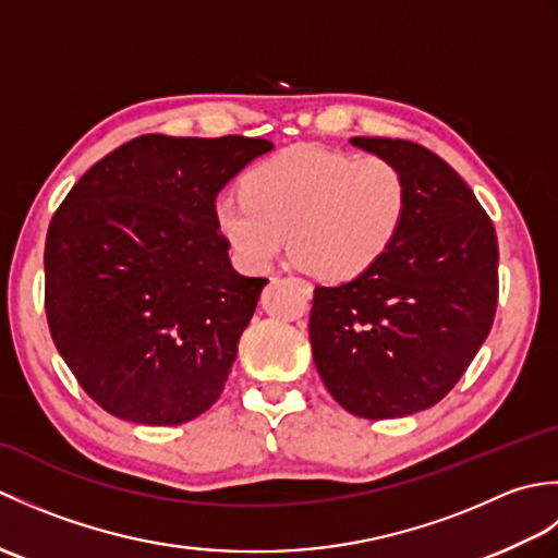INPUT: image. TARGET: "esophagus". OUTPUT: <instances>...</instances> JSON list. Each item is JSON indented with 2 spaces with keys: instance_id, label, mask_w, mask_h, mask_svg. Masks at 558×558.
<instances>
[{
  "instance_id": "1",
  "label": "esophagus",
  "mask_w": 558,
  "mask_h": 558,
  "mask_svg": "<svg viewBox=\"0 0 558 558\" xmlns=\"http://www.w3.org/2000/svg\"><path fill=\"white\" fill-rule=\"evenodd\" d=\"M298 282H300L302 290H304L306 294H312V286H310V282H304V280H298Z\"/></svg>"
}]
</instances>
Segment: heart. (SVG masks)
Here are the masks:
<instances>
[{
    "label": "heart",
    "mask_w": 558,
    "mask_h": 558,
    "mask_svg": "<svg viewBox=\"0 0 558 558\" xmlns=\"http://www.w3.org/2000/svg\"><path fill=\"white\" fill-rule=\"evenodd\" d=\"M410 213V186L393 160L294 146L260 160L244 194H225L216 222L246 266L268 268L288 244L328 280H354L393 248Z\"/></svg>",
    "instance_id": "1"
}]
</instances>
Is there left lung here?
<instances>
[{"label": "left lung", "instance_id": "obj_1", "mask_svg": "<svg viewBox=\"0 0 558 558\" xmlns=\"http://www.w3.org/2000/svg\"><path fill=\"white\" fill-rule=\"evenodd\" d=\"M350 141L398 165L410 213L381 264L345 286L314 290V364L348 412L408 417L436 405L487 340L499 244L472 189L436 153L402 138Z\"/></svg>", "mask_w": 558, "mask_h": 558}]
</instances>
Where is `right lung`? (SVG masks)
Wrapping results in <instances>:
<instances>
[{
  "label": "right lung",
  "instance_id": "1",
  "mask_svg": "<svg viewBox=\"0 0 558 558\" xmlns=\"http://www.w3.org/2000/svg\"><path fill=\"white\" fill-rule=\"evenodd\" d=\"M266 138L138 136L71 186L45 242V314L81 388L170 426L222 393L268 278L240 276L216 196Z\"/></svg>",
  "mask_w": 558,
  "mask_h": 558
}]
</instances>
